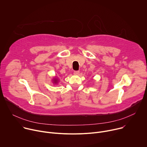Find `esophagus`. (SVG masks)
<instances>
[{
  "instance_id": "obj_1",
  "label": "esophagus",
  "mask_w": 147,
  "mask_h": 147,
  "mask_svg": "<svg viewBox=\"0 0 147 147\" xmlns=\"http://www.w3.org/2000/svg\"><path fill=\"white\" fill-rule=\"evenodd\" d=\"M79 73H80V71H74V74H75V75H77V74H79Z\"/></svg>"
}]
</instances>
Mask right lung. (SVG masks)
<instances>
[{"mask_svg": "<svg viewBox=\"0 0 147 147\" xmlns=\"http://www.w3.org/2000/svg\"><path fill=\"white\" fill-rule=\"evenodd\" d=\"M53 83L54 84H57V82H58V80H57V78H54V79H53Z\"/></svg>", "mask_w": 147, "mask_h": 147, "instance_id": "right-lung-1", "label": "right lung"}]
</instances>
